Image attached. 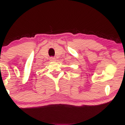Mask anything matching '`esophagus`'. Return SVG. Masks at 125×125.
I'll return each mask as SVG.
<instances>
[{"mask_svg":"<svg viewBox=\"0 0 125 125\" xmlns=\"http://www.w3.org/2000/svg\"><path fill=\"white\" fill-rule=\"evenodd\" d=\"M50 61H52V62H54V61H56V59L53 58V57H52V58H50Z\"/></svg>","mask_w":125,"mask_h":125,"instance_id":"esophagus-1","label":"esophagus"}]
</instances>
